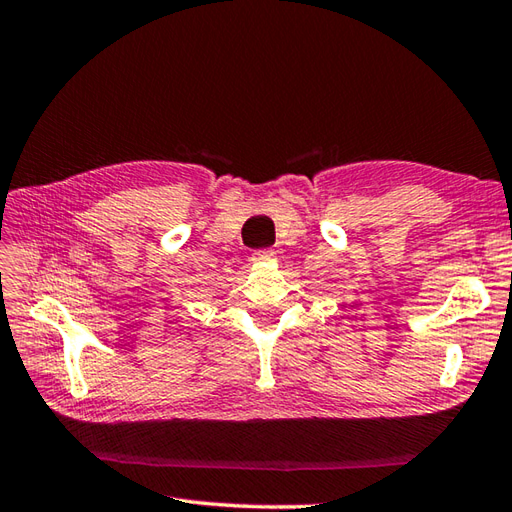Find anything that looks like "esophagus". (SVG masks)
<instances>
[{"label":"esophagus","mask_w":512,"mask_h":512,"mask_svg":"<svg viewBox=\"0 0 512 512\" xmlns=\"http://www.w3.org/2000/svg\"><path fill=\"white\" fill-rule=\"evenodd\" d=\"M275 259H277V253L272 251V248H264V251L253 253V261H257V264H266V261H275Z\"/></svg>","instance_id":"34e87169"}]
</instances>
